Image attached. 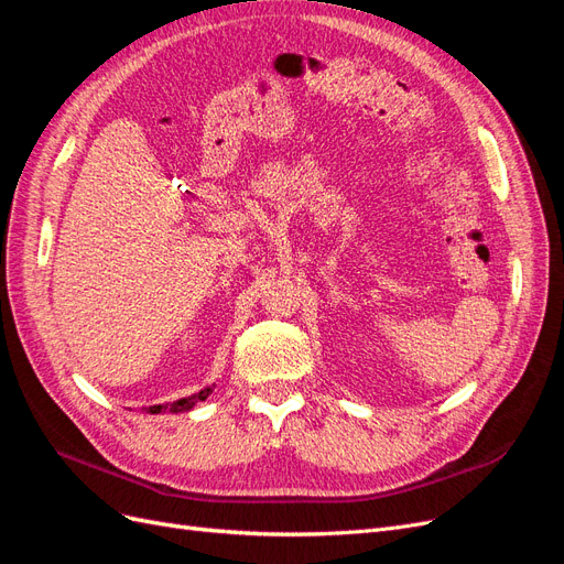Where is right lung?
<instances>
[{
	"instance_id": "1",
	"label": "right lung",
	"mask_w": 564,
	"mask_h": 564,
	"mask_svg": "<svg viewBox=\"0 0 564 564\" xmlns=\"http://www.w3.org/2000/svg\"><path fill=\"white\" fill-rule=\"evenodd\" d=\"M212 390H214V386H209V388H204V390L195 392V395L181 398V400H176V402L152 404V406H145V412H150V414H162V412H172V414H178V412H191V409H193L197 402L207 400V398L212 395Z\"/></svg>"
}]
</instances>
